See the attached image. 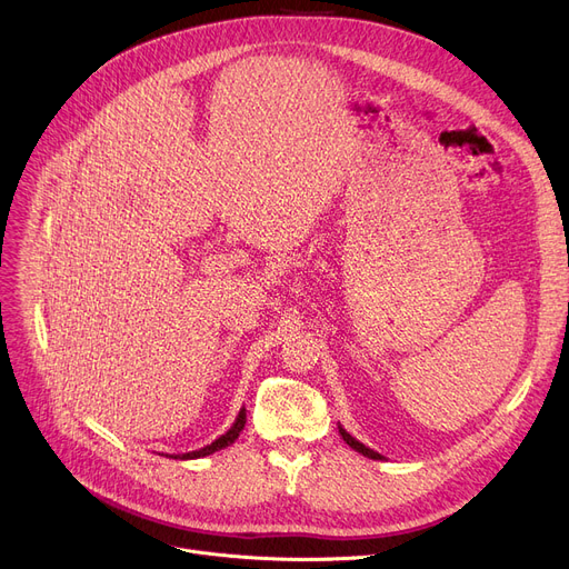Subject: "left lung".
I'll return each mask as SVG.
<instances>
[{
  "mask_svg": "<svg viewBox=\"0 0 569 569\" xmlns=\"http://www.w3.org/2000/svg\"><path fill=\"white\" fill-rule=\"evenodd\" d=\"M339 433H341V438H343V440H346V442H348V445L352 447V450H355V452H360V455H365V457H369V459H373V461H382V459H385L382 455L373 452V450H371V447L362 445L360 440H355V438H352V436H350V433H348V431H346V429H343L341 425H339Z\"/></svg>",
  "mask_w": 569,
  "mask_h": 569,
  "instance_id": "8db88e82",
  "label": "left lung"
}]
</instances>
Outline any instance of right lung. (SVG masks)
I'll use <instances>...</instances> for the list:
<instances>
[{"label": "right lung", "mask_w": 569, "mask_h": 569, "mask_svg": "<svg viewBox=\"0 0 569 569\" xmlns=\"http://www.w3.org/2000/svg\"><path fill=\"white\" fill-rule=\"evenodd\" d=\"M244 425H247V408L239 410V415H237L234 425H232V427H230V429H228L223 436H219V438H217L212 445H204V447H200V450H196V452H187V455H166V457H170V459H182V461H187V459H200V457H209V455H214V452L223 450V447L232 445V442L237 440V436L242 433Z\"/></svg>", "instance_id": "obj_1"}]
</instances>
